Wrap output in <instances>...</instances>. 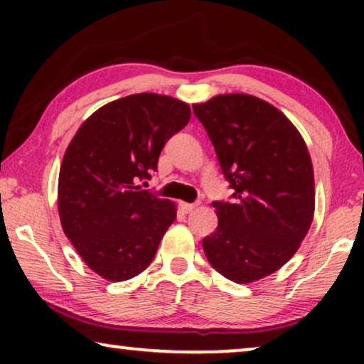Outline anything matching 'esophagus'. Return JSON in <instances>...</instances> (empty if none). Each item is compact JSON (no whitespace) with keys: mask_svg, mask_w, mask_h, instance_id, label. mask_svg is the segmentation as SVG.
<instances>
[{"mask_svg":"<svg viewBox=\"0 0 364 364\" xmlns=\"http://www.w3.org/2000/svg\"><path fill=\"white\" fill-rule=\"evenodd\" d=\"M181 207H182V210L186 212V213H191V212H193L196 210V203H187V202H182L181 203Z\"/></svg>","mask_w":364,"mask_h":364,"instance_id":"1","label":"esophagus"}]
</instances>
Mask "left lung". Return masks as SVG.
<instances>
[{"label":"left lung","instance_id":"left-lung-1","mask_svg":"<svg viewBox=\"0 0 364 364\" xmlns=\"http://www.w3.org/2000/svg\"><path fill=\"white\" fill-rule=\"evenodd\" d=\"M215 147L233 202H213L218 227L203 238L210 265L252 283L285 265L315 215V176L301 134L282 111L250 94L193 104Z\"/></svg>","mask_w":364,"mask_h":364}]
</instances>
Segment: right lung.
Listing matches in <instances>:
<instances>
[{
  "label": "right lung",
  "instance_id": "1",
  "mask_svg": "<svg viewBox=\"0 0 364 364\" xmlns=\"http://www.w3.org/2000/svg\"><path fill=\"white\" fill-rule=\"evenodd\" d=\"M191 106L164 94H131L99 107L64 152L58 182L63 230L84 263L109 282L137 277L177 217L176 203L139 186L157 168Z\"/></svg>",
  "mask_w": 364,
  "mask_h": 364
}]
</instances>
